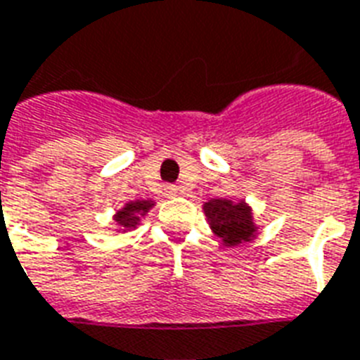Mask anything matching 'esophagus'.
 <instances>
[{
    "mask_svg": "<svg viewBox=\"0 0 360 360\" xmlns=\"http://www.w3.org/2000/svg\"><path fill=\"white\" fill-rule=\"evenodd\" d=\"M176 193H178L176 186H172V184L165 186V195H167V197H174V195H176Z\"/></svg>",
    "mask_w": 360,
    "mask_h": 360,
    "instance_id": "34e87169",
    "label": "esophagus"
}]
</instances>
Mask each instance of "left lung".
Listing matches in <instances>:
<instances>
[{
	"label": "left lung",
	"mask_w": 360,
	"mask_h": 360,
	"mask_svg": "<svg viewBox=\"0 0 360 360\" xmlns=\"http://www.w3.org/2000/svg\"><path fill=\"white\" fill-rule=\"evenodd\" d=\"M205 214L212 231L227 244L238 246L255 235L252 210L246 202H233L227 199H212L205 205Z\"/></svg>",
	"instance_id": "obj_1"
}]
</instances>
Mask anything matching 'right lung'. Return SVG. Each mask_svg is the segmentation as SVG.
I'll return each instance as SVG.
<instances>
[{
    "mask_svg": "<svg viewBox=\"0 0 360 360\" xmlns=\"http://www.w3.org/2000/svg\"><path fill=\"white\" fill-rule=\"evenodd\" d=\"M152 205H154L152 200H135V202H129V205H125L124 210H120L116 214V221L124 229H133L135 225H139L141 216H144L152 208Z\"/></svg>",
    "mask_w": 360,
    "mask_h": 360,
    "instance_id": "add662e5",
    "label": "right lung"
}]
</instances>
